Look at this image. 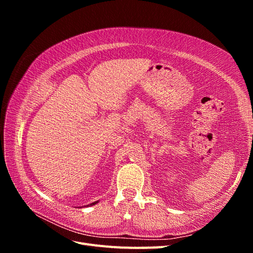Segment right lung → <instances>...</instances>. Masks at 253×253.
<instances>
[{
	"instance_id": "1",
	"label": "right lung",
	"mask_w": 253,
	"mask_h": 253,
	"mask_svg": "<svg viewBox=\"0 0 253 253\" xmlns=\"http://www.w3.org/2000/svg\"><path fill=\"white\" fill-rule=\"evenodd\" d=\"M95 204H97V202H95V203H93V204H91V205H95Z\"/></svg>"
}]
</instances>
